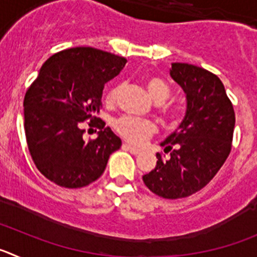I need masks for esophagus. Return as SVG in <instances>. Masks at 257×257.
Returning a JSON list of instances; mask_svg holds the SVG:
<instances>
[{
	"instance_id": "esophagus-1",
	"label": "esophagus",
	"mask_w": 257,
	"mask_h": 257,
	"mask_svg": "<svg viewBox=\"0 0 257 257\" xmlns=\"http://www.w3.org/2000/svg\"><path fill=\"white\" fill-rule=\"evenodd\" d=\"M122 147H123L124 151H128L131 154H139L140 152H142V149L136 148V147H134V145H131V144H127V143H124Z\"/></svg>"
}]
</instances>
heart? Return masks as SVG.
<instances>
[{
	"label": "heart",
	"instance_id": "1",
	"mask_svg": "<svg viewBox=\"0 0 257 257\" xmlns=\"http://www.w3.org/2000/svg\"><path fill=\"white\" fill-rule=\"evenodd\" d=\"M145 85H147V90H148L152 99L157 104H161V114L169 122L180 121L181 117H183V112L179 106L174 105V104H162L171 96L172 88L169 85V82H166L165 79L160 78V77L149 76L145 81ZM121 85H115L109 90L108 95H106L108 103H114L117 96L121 92ZM114 128L127 142L139 144V143L144 142L145 139H148L151 135H153L154 131H156V124L148 119H140V118L131 117V115H123V117L115 119Z\"/></svg>",
	"mask_w": 257,
	"mask_h": 257
}]
</instances>
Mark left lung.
I'll use <instances>...</instances> for the list:
<instances>
[{"label": "left lung", "mask_w": 257, "mask_h": 257, "mask_svg": "<svg viewBox=\"0 0 257 257\" xmlns=\"http://www.w3.org/2000/svg\"><path fill=\"white\" fill-rule=\"evenodd\" d=\"M170 76L187 95V112L179 130L163 143L166 158L143 181L151 192L167 199L192 196L205 188L228 158L235 114L216 74L187 63H172Z\"/></svg>", "instance_id": "obj_1"}]
</instances>
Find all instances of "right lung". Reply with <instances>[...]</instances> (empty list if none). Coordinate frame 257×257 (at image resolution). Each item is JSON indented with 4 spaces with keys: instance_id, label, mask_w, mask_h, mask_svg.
I'll list each match as a JSON object with an SVG mask.
<instances>
[{
    "instance_id": "1",
    "label": "right lung",
    "mask_w": 257,
    "mask_h": 257,
    "mask_svg": "<svg viewBox=\"0 0 257 257\" xmlns=\"http://www.w3.org/2000/svg\"><path fill=\"white\" fill-rule=\"evenodd\" d=\"M126 59L94 47H73L50 56L24 96V130L38 171L63 188H82L103 175L121 139L97 118L103 88ZM86 119L101 128L83 140Z\"/></svg>"
}]
</instances>
